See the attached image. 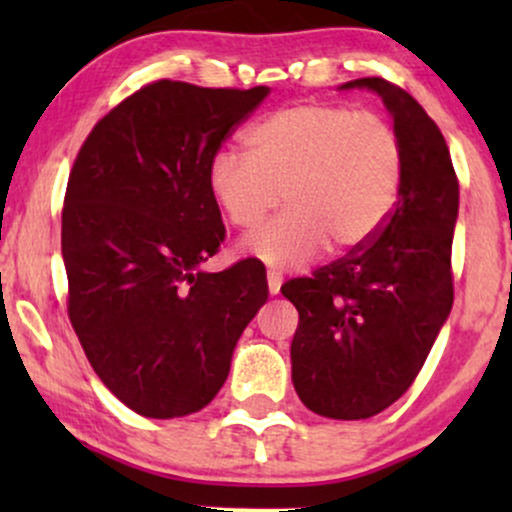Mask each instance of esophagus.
<instances>
[{"label":"esophagus","mask_w":512,"mask_h":512,"mask_svg":"<svg viewBox=\"0 0 512 512\" xmlns=\"http://www.w3.org/2000/svg\"><path fill=\"white\" fill-rule=\"evenodd\" d=\"M267 286H269V293L276 296V293L281 291V274L274 272V269H269V272H267Z\"/></svg>","instance_id":"esophagus-1"}]
</instances>
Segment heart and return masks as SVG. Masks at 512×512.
I'll list each match as a JSON object with an SVG mask.
<instances>
[{
	"label": "heart",
	"mask_w": 512,
	"mask_h": 512,
	"mask_svg": "<svg viewBox=\"0 0 512 512\" xmlns=\"http://www.w3.org/2000/svg\"><path fill=\"white\" fill-rule=\"evenodd\" d=\"M245 151H219L209 192L228 223L255 231L281 202L286 211L243 243L276 269H301L330 250L363 248L397 207L404 142L383 115L342 103H296L245 132Z\"/></svg>",
	"instance_id": "1"
}]
</instances>
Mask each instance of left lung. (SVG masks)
<instances>
[{
  "label": "left lung",
  "instance_id": "left-lung-1",
  "mask_svg": "<svg viewBox=\"0 0 512 512\" xmlns=\"http://www.w3.org/2000/svg\"><path fill=\"white\" fill-rule=\"evenodd\" d=\"M383 96L404 142L397 207L363 248L281 286L298 310L291 378L327 419L380 414L416 380L452 308L460 182L436 122L392 81L344 84Z\"/></svg>",
  "mask_w": 512,
  "mask_h": 512
}]
</instances>
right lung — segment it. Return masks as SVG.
<instances>
[{
  "mask_svg": "<svg viewBox=\"0 0 512 512\" xmlns=\"http://www.w3.org/2000/svg\"><path fill=\"white\" fill-rule=\"evenodd\" d=\"M267 93L151 81L74 158L62 209L69 322L105 387L149 419L207 407L267 301L255 257L197 269L226 238L209 163Z\"/></svg>",
  "mask_w": 512,
  "mask_h": 512,
  "instance_id": "right-lung-1",
  "label": "right lung"
}]
</instances>
